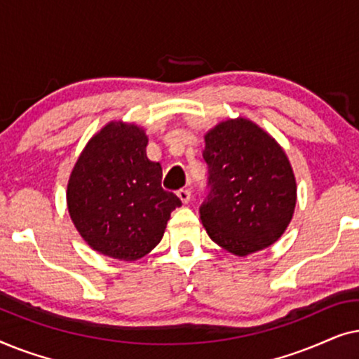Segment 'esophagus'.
Returning <instances> with one entry per match:
<instances>
[{"label":"esophagus","instance_id":"obj_1","mask_svg":"<svg viewBox=\"0 0 359 359\" xmlns=\"http://www.w3.org/2000/svg\"><path fill=\"white\" fill-rule=\"evenodd\" d=\"M176 194H178V198H180L181 201H183L184 204H188L189 201H191V191H189V189L183 188V189H180L178 193H176Z\"/></svg>","mask_w":359,"mask_h":359}]
</instances>
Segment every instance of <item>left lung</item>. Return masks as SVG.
<instances>
[{
	"label": "left lung",
	"mask_w": 359,
	"mask_h": 359,
	"mask_svg": "<svg viewBox=\"0 0 359 359\" xmlns=\"http://www.w3.org/2000/svg\"><path fill=\"white\" fill-rule=\"evenodd\" d=\"M203 158L209 176L199 214L209 237L238 257L276 242L296 208V178L278 142L238 117L208 132Z\"/></svg>",
	"instance_id": "obj_1"
}]
</instances>
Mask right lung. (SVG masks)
I'll list each match as a JSON object with an SVG mask.
<instances>
[{
  "instance_id": "add662e5",
  "label": "right lung",
  "mask_w": 359,
  "mask_h": 359,
  "mask_svg": "<svg viewBox=\"0 0 359 359\" xmlns=\"http://www.w3.org/2000/svg\"><path fill=\"white\" fill-rule=\"evenodd\" d=\"M145 132L111 122L88 142L70 175L67 203L93 250L134 262L163 237L176 194L161 188V166L147 158Z\"/></svg>"
}]
</instances>
